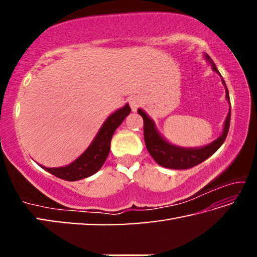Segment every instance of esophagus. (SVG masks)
Here are the masks:
<instances>
[{"label":"esophagus","mask_w":257,"mask_h":257,"mask_svg":"<svg viewBox=\"0 0 257 257\" xmlns=\"http://www.w3.org/2000/svg\"><path fill=\"white\" fill-rule=\"evenodd\" d=\"M129 104H130V107H132V110H133L134 112H136L137 108H138L139 106H141V99L135 96V97H133V98H130Z\"/></svg>","instance_id":"obj_1"}]
</instances>
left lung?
<instances>
[{"label": "left lung", "mask_w": 257, "mask_h": 257, "mask_svg": "<svg viewBox=\"0 0 257 257\" xmlns=\"http://www.w3.org/2000/svg\"><path fill=\"white\" fill-rule=\"evenodd\" d=\"M206 59L212 63L213 70L219 72L210 56L206 55ZM222 81L223 85L225 86L224 80ZM225 97L228 98V101H230L227 86H225ZM138 114H141L143 120H144V139L146 149L149 151L152 158L155 160V162L160 164L161 167L182 170V169H190L195 167V165L202 163L203 161L210 158L212 154H214L220 149V146L223 144L225 138H227L229 132L231 110L229 111L227 119H225L222 135L216 141L211 143L210 145L201 147V149H180V147L169 144L167 141H164L160 136V134L155 128L154 122L149 118V115L144 111L138 108Z\"/></svg>", "instance_id": "1"}]
</instances>
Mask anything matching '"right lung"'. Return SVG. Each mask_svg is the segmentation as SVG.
I'll list each match as a JSON object with an SVG mask.
<instances>
[{
	"instance_id": "obj_1",
	"label": "right lung",
	"mask_w": 257,
	"mask_h": 257,
	"mask_svg": "<svg viewBox=\"0 0 257 257\" xmlns=\"http://www.w3.org/2000/svg\"><path fill=\"white\" fill-rule=\"evenodd\" d=\"M130 111H132V108L127 104L108 116L98 132L96 138L94 139L92 145L75 162L62 168H42L55 177L60 178V179L68 181L80 180L96 173L102 168L108 153H110L113 134H114L115 129L122 123V121L129 114Z\"/></svg>"
}]
</instances>
